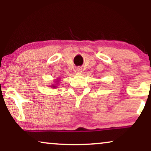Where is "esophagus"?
Returning <instances> with one entry per match:
<instances>
[{
    "mask_svg": "<svg viewBox=\"0 0 151 151\" xmlns=\"http://www.w3.org/2000/svg\"><path fill=\"white\" fill-rule=\"evenodd\" d=\"M76 72H78V73H81V72H82V68L81 67H77V69H76Z\"/></svg>",
    "mask_w": 151,
    "mask_h": 151,
    "instance_id": "esophagus-1",
    "label": "esophagus"
}]
</instances>
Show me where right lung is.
I'll return each instance as SVG.
<instances>
[{"label": "right lung", "instance_id": "add662e5", "mask_svg": "<svg viewBox=\"0 0 151 151\" xmlns=\"http://www.w3.org/2000/svg\"><path fill=\"white\" fill-rule=\"evenodd\" d=\"M55 86H54V85H52V87H53V88H55Z\"/></svg>", "mask_w": 151, "mask_h": 151}]
</instances>
